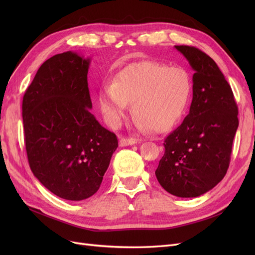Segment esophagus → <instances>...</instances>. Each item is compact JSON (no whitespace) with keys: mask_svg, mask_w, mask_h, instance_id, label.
Segmentation results:
<instances>
[{"mask_svg":"<svg viewBox=\"0 0 255 255\" xmlns=\"http://www.w3.org/2000/svg\"><path fill=\"white\" fill-rule=\"evenodd\" d=\"M137 143V140L135 138L132 137H121V139L119 141L120 146H127V145H132Z\"/></svg>","mask_w":255,"mask_h":255,"instance_id":"obj_1","label":"esophagus"}]
</instances>
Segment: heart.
I'll list each match as a JSON object with an SVG mask.
<instances>
[{
  "instance_id": "1",
  "label": "heart",
  "mask_w": 255,
  "mask_h": 255,
  "mask_svg": "<svg viewBox=\"0 0 255 255\" xmlns=\"http://www.w3.org/2000/svg\"><path fill=\"white\" fill-rule=\"evenodd\" d=\"M191 78L182 67H169L143 60L127 66L112 86L99 97L101 111L111 125L117 126L133 104L135 125L141 132L171 129L186 110L191 94Z\"/></svg>"
}]
</instances>
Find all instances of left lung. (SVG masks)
Returning a JSON list of instances; mask_svg holds the SVG:
<instances>
[{"instance_id": "1", "label": "left lung", "mask_w": 255, "mask_h": 255, "mask_svg": "<svg viewBox=\"0 0 255 255\" xmlns=\"http://www.w3.org/2000/svg\"><path fill=\"white\" fill-rule=\"evenodd\" d=\"M195 70L189 114L165 139L155 175L169 194L199 197L225 177L238 128L233 91L215 61L195 47L175 45Z\"/></svg>"}]
</instances>
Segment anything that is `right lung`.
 <instances>
[{
  "label": "right lung",
  "mask_w": 255,
  "mask_h": 255,
  "mask_svg": "<svg viewBox=\"0 0 255 255\" xmlns=\"http://www.w3.org/2000/svg\"><path fill=\"white\" fill-rule=\"evenodd\" d=\"M89 58L68 51L45 60L22 101L30 170L45 188L70 201L95 195L118 139L90 113Z\"/></svg>",
  "instance_id": "obj_1"
}]
</instances>
